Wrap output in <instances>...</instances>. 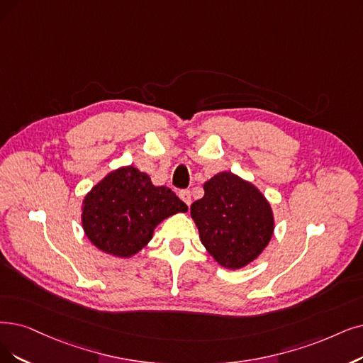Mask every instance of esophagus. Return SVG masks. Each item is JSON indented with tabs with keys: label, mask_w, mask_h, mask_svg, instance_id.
Wrapping results in <instances>:
<instances>
[{
	"label": "esophagus",
	"mask_w": 363,
	"mask_h": 363,
	"mask_svg": "<svg viewBox=\"0 0 363 363\" xmlns=\"http://www.w3.org/2000/svg\"><path fill=\"white\" fill-rule=\"evenodd\" d=\"M179 196H180V199L184 202L186 206H191V202H192V198H191V191H187V189H184V191H180V192H179Z\"/></svg>",
	"instance_id": "obj_1"
}]
</instances>
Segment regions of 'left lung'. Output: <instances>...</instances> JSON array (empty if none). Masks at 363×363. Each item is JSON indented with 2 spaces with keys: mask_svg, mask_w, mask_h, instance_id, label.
<instances>
[{
  "mask_svg": "<svg viewBox=\"0 0 363 363\" xmlns=\"http://www.w3.org/2000/svg\"><path fill=\"white\" fill-rule=\"evenodd\" d=\"M204 196L191 206L201 242L225 268L237 269L267 247L274 217L253 184L232 172H219L204 184Z\"/></svg>",
  "mask_w": 363,
  "mask_h": 363,
  "instance_id": "obj_1",
  "label": "left lung"
}]
</instances>
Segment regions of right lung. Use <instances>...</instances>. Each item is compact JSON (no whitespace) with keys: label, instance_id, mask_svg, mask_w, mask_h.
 Segmentation results:
<instances>
[{"label":"right lung","instance_id":"obj_1","mask_svg":"<svg viewBox=\"0 0 363 363\" xmlns=\"http://www.w3.org/2000/svg\"><path fill=\"white\" fill-rule=\"evenodd\" d=\"M86 235L99 250L119 257L140 252L165 217L187 206L165 186L155 187L147 174L134 167L110 172L83 201Z\"/></svg>","mask_w":363,"mask_h":363}]
</instances>
